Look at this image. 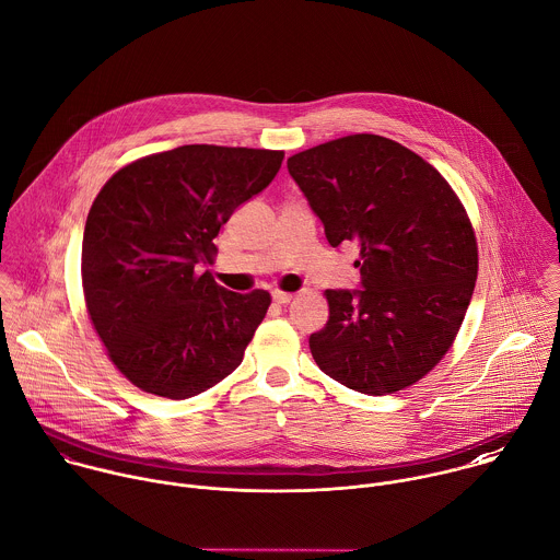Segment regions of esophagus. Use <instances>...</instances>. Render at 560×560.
<instances>
[{"mask_svg":"<svg viewBox=\"0 0 560 560\" xmlns=\"http://www.w3.org/2000/svg\"><path fill=\"white\" fill-rule=\"evenodd\" d=\"M272 299H275V303H279V305H285V303H290V301L294 299V294H290V292H283V290H275V292H272Z\"/></svg>","mask_w":560,"mask_h":560,"instance_id":"34e87169","label":"esophagus"}]
</instances>
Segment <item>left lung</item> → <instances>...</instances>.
I'll use <instances>...</instances> for the list:
<instances>
[{
    "label": "left lung",
    "mask_w": 560,
    "mask_h": 560,
    "mask_svg": "<svg viewBox=\"0 0 560 560\" xmlns=\"http://www.w3.org/2000/svg\"><path fill=\"white\" fill-rule=\"evenodd\" d=\"M288 170L329 244L360 248L364 290H325L329 320L310 336L316 364L373 397L417 384L452 349L478 279L460 198L417 152L369 132L292 154Z\"/></svg>",
    "instance_id": "left-lung-1"
}]
</instances>
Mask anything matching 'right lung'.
Segmentation results:
<instances>
[{
  "label": "right lung",
  "mask_w": 560,
  "mask_h": 560,
  "mask_svg": "<svg viewBox=\"0 0 560 560\" xmlns=\"http://www.w3.org/2000/svg\"><path fill=\"white\" fill-rule=\"evenodd\" d=\"M283 150L194 143L141 156L95 196L82 237L86 314L108 360L143 393L189 399L229 377L270 294L209 270L231 213L270 185Z\"/></svg>",
  "instance_id": "right-lung-1"
}]
</instances>
